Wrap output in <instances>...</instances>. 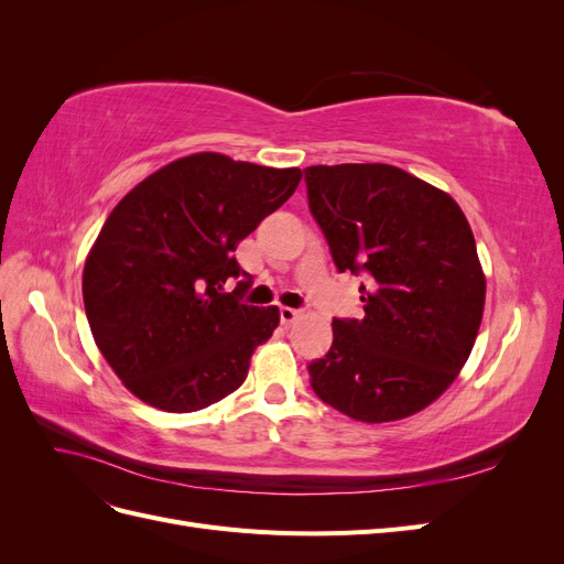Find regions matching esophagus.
<instances>
[{
  "mask_svg": "<svg viewBox=\"0 0 564 564\" xmlns=\"http://www.w3.org/2000/svg\"><path fill=\"white\" fill-rule=\"evenodd\" d=\"M299 315H301V311H296V308H286V305H282V308H280V322L282 324H292Z\"/></svg>",
  "mask_w": 564,
  "mask_h": 564,
  "instance_id": "obj_1",
  "label": "esophagus"
}]
</instances>
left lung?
Wrapping results in <instances>:
<instances>
[{
  "mask_svg": "<svg viewBox=\"0 0 564 564\" xmlns=\"http://www.w3.org/2000/svg\"><path fill=\"white\" fill-rule=\"evenodd\" d=\"M308 207L338 272L365 275V317H334L308 365L315 395L355 421L412 416L445 392L473 350L485 275L458 204L390 164L305 169Z\"/></svg>",
  "mask_w": 564,
  "mask_h": 564,
  "instance_id": "left-lung-1",
  "label": "left lung"
}]
</instances>
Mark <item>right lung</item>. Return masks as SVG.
<instances>
[{
  "mask_svg": "<svg viewBox=\"0 0 564 564\" xmlns=\"http://www.w3.org/2000/svg\"><path fill=\"white\" fill-rule=\"evenodd\" d=\"M299 181V169L197 152L112 209L84 263L82 294L98 350L135 398L187 414L245 383L280 311L242 303L251 275L235 249ZM230 279L238 284L226 293Z\"/></svg>",
  "mask_w": 564,
  "mask_h": 564,
  "instance_id": "1",
  "label": "right lung"
}]
</instances>
